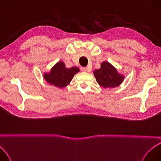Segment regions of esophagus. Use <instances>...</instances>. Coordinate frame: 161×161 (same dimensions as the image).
Segmentation results:
<instances>
[{"instance_id": "1", "label": "esophagus", "mask_w": 161, "mask_h": 161, "mask_svg": "<svg viewBox=\"0 0 161 161\" xmlns=\"http://www.w3.org/2000/svg\"><path fill=\"white\" fill-rule=\"evenodd\" d=\"M80 69L81 71H83V72H90L91 71V69H89V68H84V67H81Z\"/></svg>"}]
</instances>
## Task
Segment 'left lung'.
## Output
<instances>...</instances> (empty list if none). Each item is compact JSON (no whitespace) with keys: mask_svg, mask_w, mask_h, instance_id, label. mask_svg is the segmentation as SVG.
Returning <instances> with one entry per match:
<instances>
[{"mask_svg":"<svg viewBox=\"0 0 161 161\" xmlns=\"http://www.w3.org/2000/svg\"><path fill=\"white\" fill-rule=\"evenodd\" d=\"M94 75L98 83L104 89L117 87L123 81V76L118 74L115 68L107 61L101 64L100 69L94 71Z\"/></svg>","mask_w":161,"mask_h":161,"instance_id":"8db88e82","label":"left lung"}]
</instances>
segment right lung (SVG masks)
<instances>
[{"label": "right lung", "mask_w": 161, "mask_h": 161, "mask_svg": "<svg viewBox=\"0 0 161 161\" xmlns=\"http://www.w3.org/2000/svg\"><path fill=\"white\" fill-rule=\"evenodd\" d=\"M79 71L80 69L78 67L67 69L64 63L58 62L51 69L50 73L45 74L44 77L49 83L55 87L63 88L69 85L74 75Z\"/></svg>", "instance_id": "obj_1"}]
</instances>
